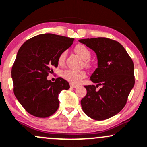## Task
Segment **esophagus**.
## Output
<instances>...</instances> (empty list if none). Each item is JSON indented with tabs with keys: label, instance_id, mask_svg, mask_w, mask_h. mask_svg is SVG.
Instances as JSON below:
<instances>
[{
	"label": "esophagus",
	"instance_id": "obj_1",
	"mask_svg": "<svg viewBox=\"0 0 147 147\" xmlns=\"http://www.w3.org/2000/svg\"><path fill=\"white\" fill-rule=\"evenodd\" d=\"M70 87H71V88H77V87H78V85L72 84H70Z\"/></svg>",
	"mask_w": 147,
	"mask_h": 147
}]
</instances>
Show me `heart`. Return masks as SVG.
<instances>
[{"label": "heart", "mask_w": 147, "mask_h": 147, "mask_svg": "<svg viewBox=\"0 0 147 147\" xmlns=\"http://www.w3.org/2000/svg\"><path fill=\"white\" fill-rule=\"evenodd\" d=\"M75 51L83 60H87L91 57V51L90 50L84 45H77L75 47ZM66 56H67V51H64L61 53L59 56V64H63L65 62ZM86 65H88V62L85 63ZM62 76L65 80L70 82L71 84H78L82 79L86 77V72L83 70H67L63 72Z\"/></svg>", "instance_id": "obj_1"}]
</instances>
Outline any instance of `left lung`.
Masks as SVG:
<instances>
[{
	"label": "left lung",
	"mask_w": 147,
	"mask_h": 147,
	"mask_svg": "<svg viewBox=\"0 0 147 147\" xmlns=\"http://www.w3.org/2000/svg\"><path fill=\"white\" fill-rule=\"evenodd\" d=\"M95 51L98 67L91 76L95 85L84 86L87 93L81 100L84 112L97 121L107 119L121 111L135 84L134 64L118 42L106 38L79 40ZM99 86L101 88L97 90Z\"/></svg>",
	"instance_id": "8db88e82"
}]
</instances>
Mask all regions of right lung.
Wrapping results in <instances>:
<instances>
[{
    "label": "right lung",
    "mask_w": 147,
    "mask_h": 147,
    "mask_svg": "<svg viewBox=\"0 0 147 147\" xmlns=\"http://www.w3.org/2000/svg\"><path fill=\"white\" fill-rule=\"evenodd\" d=\"M73 38L51 33L27 40L17 52L11 71L15 97L31 115L45 118L59 107V95L70 88L61 77L54 82L47 79L57 67L59 56L72 45Z\"/></svg>",
    "instance_id": "1"
}]
</instances>
